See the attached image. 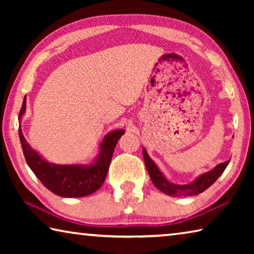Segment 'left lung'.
Here are the masks:
<instances>
[{
	"label": "left lung",
	"mask_w": 254,
	"mask_h": 254,
	"mask_svg": "<svg viewBox=\"0 0 254 254\" xmlns=\"http://www.w3.org/2000/svg\"><path fill=\"white\" fill-rule=\"evenodd\" d=\"M143 150V159L145 167H147L148 174L151 178L152 183L159 190L165 192L166 195H169L171 197H180V196H194L198 195L200 192L206 190L208 187L216 182L218 177L224 173L225 168L229 165L230 161L222 162L216 167H214L212 170L207 171L203 175H200L191 183L186 185H178L175 183H171L170 180L167 179L165 175L161 173V170L158 168V166L154 163L151 158L149 157L147 150L142 148Z\"/></svg>",
	"instance_id": "left-lung-1"
}]
</instances>
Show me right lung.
<instances>
[{
    "instance_id": "right-lung-1",
    "label": "right lung",
    "mask_w": 254,
    "mask_h": 254,
    "mask_svg": "<svg viewBox=\"0 0 254 254\" xmlns=\"http://www.w3.org/2000/svg\"><path fill=\"white\" fill-rule=\"evenodd\" d=\"M27 100L23 98L22 107L19 113V136L23 154L30 169L37 176L38 179L44 184L54 194L68 197H84L93 194L100 188L106 178L107 171L113 156L114 148L120 137L124 134L123 128L113 130L103 137L100 143V152L94 158V160L84 165V163H74V165H57L47 161L36 150L30 147L21 128V121L25 113Z\"/></svg>"
}]
</instances>
